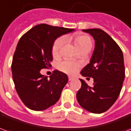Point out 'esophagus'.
<instances>
[{"label":"esophagus","mask_w":131,"mask_h":131,"mask_svg":"<svg viewBox=\"0 0 131 131\" xmlns=\"http://www.w3.org/2000/svg\"><path fill=\"white\" fill-rule=\"evenodd\" d=\"M74 79V77H69V81H72V80Z\"/></svg>","instance_id":"1"}]
</instances>
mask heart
<instances>
[{"instance_id": "1", "label": "heart", "mask_w": 131, "mask_h": 131, "mask_svg": "<svg viewBox=\"0 0 131 131\" xmlns=\"http://www.w3.org/2000/svg\"><path fill=\"white\" fill-rule=\"evenodd\" d=\"M74 44L79 50L85 48H92V40L90 36L87 35H78L74 38ZM64 43V39L62 38H58L53 44L52 48V53L54 56H57L60 53L62 47ZM60 69L67 74H75L79 69L80 64L79 63L73 61L67 60L60 64Z\"/></svg>"}]
</instances>
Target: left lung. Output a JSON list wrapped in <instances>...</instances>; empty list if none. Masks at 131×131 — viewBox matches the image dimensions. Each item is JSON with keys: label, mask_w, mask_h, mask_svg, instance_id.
Here are the masks:
<instances>
[{"label": "left lung", "mask_w": 131, "mask_h": 131, "mask_svg": "<svg viewBox=\"0 0 131 131\" xmlns=\"http://www.w3.org/2000/svg\"><path fill=\"white\" fill-rule=\"evenodd\" d=\"M95 40L90 63L81 71L83 77H92L91 87L80 79L81 88L77 98L81 107L94 114H101L112 106L122 88L125 78L124 55L111 36L100 29H83Z\"/></svg>", "instance_id": "left-lung-1"}]
</instances>
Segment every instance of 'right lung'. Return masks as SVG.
I'll return each instance as SVG.
<instances>
[{
    "label": "right lung",
    "instance_id": "1",
    "mask_svg": "<svg viewBox=\"0 0 131 131\" xmlns=\"http://www.w3.org/2000/svg\"><path fill=\"white\" fill-rule=\"evenodd\" d=\"M75 29L40 24L19 40L12 62L13 79L17 94L30 110L42 111L57 102L68 82L67 75L55 70L50 77L40 69L50 67L54 40Z\"/></svg>",
    "mask_w": 131,
    "mask_h": 131
}]
</instances>
